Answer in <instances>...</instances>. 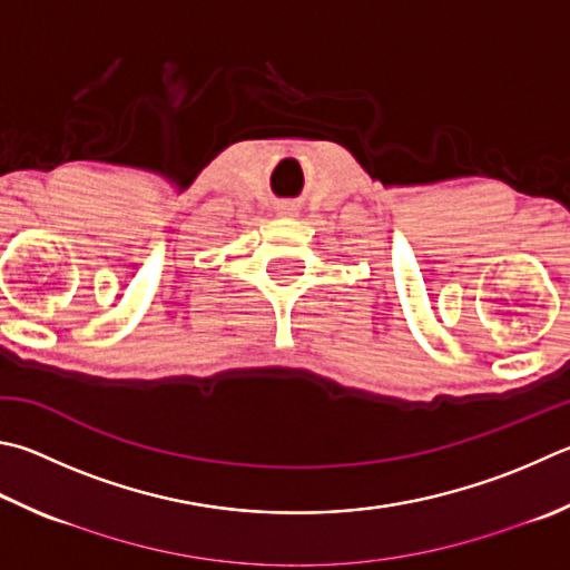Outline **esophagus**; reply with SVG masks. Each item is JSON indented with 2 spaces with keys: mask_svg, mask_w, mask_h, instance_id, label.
<instances>
[{
  "mask_svg": "<svg viewBox=\"0 0 570 570\" xmlns=\"http://www.w3.org/2000/svg\"><path fill=\"white\" fill-rule=\"evenodd\" d=\"M284 214H286V212H284Z\"/></svg>",
  "mask_w": 570,
  "mask_h": 570,
  "instance_id": "34e87169",
  "label": "esophagus"
}]
</instances>
